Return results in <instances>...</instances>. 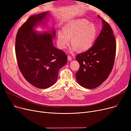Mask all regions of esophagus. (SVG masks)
<instances>
[{"label": "esophagus", "instance_id": "34e87169", "mask_svg": "<svg viewBox=\"0 0 131 131\" xmlns=\"http://www.w3.org/2000/svg\"><path fill=\"white\" fill-rule=\"evenodd\" d=\"M67 59L68 61H71L72 60V58L71 56H70V55H68V56H67Z\"/></svg>", "mask_w": 131, "mask_h": 131}]
</instances>
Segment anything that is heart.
Instances as JSON below:
<instances>
[{
	"mask_svg": "<svg viewBox=\"0 0 131 131\" xmlns=\"http://www.w3.org/2000/svg\"><path fill=\"white\" fill-rule=\"evenodd\" d=\"M98 30L96 26L84 18L72 20L62 27V31L57 34V43L63 50L69 45L72 49L79 52H84L92 47L97 38Z\"/></svg>",
	"mask_w": 131,
	"mask_h": 131,
	"instance_id": "heart-1",
	"label": "heart"
}]
</instances>
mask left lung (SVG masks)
Here are the masks:
<instances>
[{
    "instance_id": "left-lung-1",
    "label": "left lung",
    "mask_w": 131,
    "mask_h": 131,
    "mask_svg": "<svg viewBox=\"0 0 131 131\" xmlns=\"http://www.w3.org/2000/svg\"><path fill=\"white\" fill-rule=\"evenodd\" d=\"M101 19L102 29L93 46L76 57L80 64V69L75 74L77 80L81 86L87 89L100 85L109 77L114 63L116 49L115 36L111 26Z\"/></svg>"
}]
</instances>
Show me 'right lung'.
<instances>
[{
  "label": "right lung",
  "instance_id": "right-lung-1",
  "mask_svg": "<svg viewBox=\"0 0 131 131\" xmlns=\"http://www.w3.org/2000/svg\"><path fill=\"white\" fill-rule=\"evenodd\" d=\"M48 12L30 16L16 34L15 53L18 66L25 80L39 89H46L57 81L59 70L67 61V55L54 47V29L39 33L34 28L45 24Z\"/></svg>",
  "mask_w": 131,
  "mask_h": 131
}]
</instances>
